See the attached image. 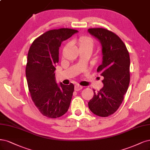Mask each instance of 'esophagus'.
Listing matches in <instances>:
<instances>
[{
    "instance_id": "34e87169",
    "label": "esophagus",
    "mask_w": 150,
    "mask_h": 150,
    "mask_svg": "<svg viewBox=\"0 0 150 150\" xmlns=\"http://www.w3.org/2000/svg\"><path fill=\"white\" fill-rule=\"evenodd\" d=\"M82 89V86L79 85V84H76L74 86V89L76 91H79Z\"/></svg>"
}]
</instances>
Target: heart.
<instances>
[{"mask_svg": "<svg viewBox=\"0 0 150 150\" xmlns=\"http://www.w3.org/2000/svg\"><path fill=\"white\" fill-rule=\"evenodd\" d=\"M73 43L78 46L79 51H92L94 45V40L88 36H81L78 38L74 39L73 40Z\"/></svg>", "mask_w": 150, "mask_h": 150, "instance_id": "heart-1", "label": "heart"}]
</instances>
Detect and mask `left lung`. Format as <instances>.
Instances as JSON below:
<instances>
[{"mask_svg": "<svg viewBox=\"0 0 150 150\" xmlns=\"http://www.w3.org/2000/svg\"><path fill=\"white\" fill-rule=\"evenodd\" d=\"M102 46V63L97 72L104 77V87L88 102L91 111L99 117L115 113L122 103L130 83V60L125 45L118 36L105 28L88 29Z\"/></svg>", "mask_w": 150, "mask_h": 150, "instance_id": "left-lung-1", "label": "left lung"}]
</instances>
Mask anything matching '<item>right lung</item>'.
<instances>
[{"label": "right lung", "instance_id": "right-lung-1", "mask_svg": "<svg viewBox=\"0 0 150 150\" xmlns=\"http://www.w3.org/2000/svg\"><path fill=\"white\" fill-rule=\"evenodd\" d=\"M78 31L71 28L51 30L35 39L30 47L26 77L31 97L42 115L51 118L63 115L70 105L74 84L58 85L55 66L63 41Z\"/></svg>", "mask_w": 150, "mask_h": 150}]
</instances>
